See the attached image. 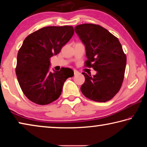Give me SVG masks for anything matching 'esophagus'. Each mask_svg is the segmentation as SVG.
Listing matches in <instances>:
<instances>
[{
    "label": "esophagus",
    "instance_id": "esophagus-1",
    "mask_svg": "<svg viewBox=\"0 0 147 147\" xmlns=\"http://www.w3.org/2000/svg\"><path fill=\"white\" fill-rule=\"evenodd\" d=\"M73 71H74V75H75V74H78L79 73V72H78V71H77V70H76V69H74Z\"/></svg>",
    "mask_w": 147,
    "mask_h": 147
}]
</instances>
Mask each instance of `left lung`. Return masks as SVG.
<instances>
[{
    "label": "left lung",
    "mask_w": 147,
    "mask_h": 147,
    "mask_svg": "<svg viewBox=\"0 0 147 147\" xmlns=\"http://www.w3.org/2000/svg\"><path fill=\"white\" fill-rule=\"evenodd\" d=\"M85 45V67L96 71L91 76L82 73L85 82L82 93L92 100L105 102L118 93L123 82L126 56L117 38L98 24H82L74 28Z\"/></svg>",
    "instance_id": "left-lung-1"
}]
</instances>
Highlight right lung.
Here are the masks:
<instances>
[{
  "label": "right lung",
  "mask_w": 147,
  "mask_h": 147,
  "mask_svg": "<svg viewBox=\"0 0 147 147\" xmlns=\"http://www.w3.org/2000/svg\"><path fill=\"white\" fill-rule=\"evenodd\" d=\"M71 26L43 27L28 35L17 54L16 73L30 100L47 105L61 95L63 84L74 75L70 68L50 71L51 58L58 54L74 34Z\"/></svg>",
  "instance_id": "1"
}]
</instances>
